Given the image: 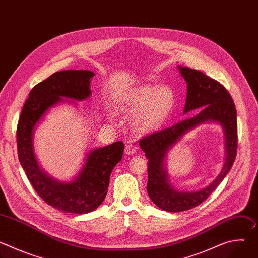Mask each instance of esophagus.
<instances>
[{
  "mask_svg": "<svg viewBox=\"0 0 258 258\" xmlns=\"http://www.w3.org/2000/svg\"><path fill=\"white\" fill-rule=\"evenodd\" d=\"M136 152H137V147L134 146L133 144H127L125 146V153L127 155H134L136 154Z\"/></svg>",
  "mask_w": 258,
  "mask_h": 258,
  "instance_id": "34e87169",
  "label": "esophagus"
}]
</instances>
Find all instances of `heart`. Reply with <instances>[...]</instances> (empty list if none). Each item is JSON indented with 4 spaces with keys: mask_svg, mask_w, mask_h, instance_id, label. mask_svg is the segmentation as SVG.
<instances>
[{
    "mask_svg": "<svg viewBox=\"0 0 258 258\" xmlns=\"http://www.w3.org/2000/svg\"><path fill=\"white\" fill-rule=\"evenodd\" d=\"M173 105L174 95L169 88L151 85L131 89L118 101L120 111L139 113L134 119V127L141 134L157 131L170 115Z\"/></svg>",
    "mask_w": 258,
    "mask_h": 258,
    "instance_id": "heart-1",
    "label": "heart"
}]
</instances>
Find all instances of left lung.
<instances>
[{
	"instance_id": "left-lung-1",
	"label": "left lung",
	"mask_w": 258,
	"mask_h": 258,
	"mask_svg": "<svg viewBox=\"0 0 258 258\" xmlns=\"http://www.w3.org/2000/svg\"><path fill=\"white\" fill-rule=\"evenodd\" d=\"M187 83V99L183 114L193 110L199 112L171 127L157 132L140 141V147L148 159L147 192L152 202L167 212H179L198 206L217 188L231 170L237 155V111L234 101L224 86L201 71L177 66ZM206 122H215L223 127L226 158L220 174L199 191H179L170 183L166 169L167 154L187 133Z\"/></svg>"
}]
</instances>
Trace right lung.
Returning a JSON list of instances; mask_svg holds the SVG:
<instances>
[{"mask_svg":"<svg viewBox=\"0 0 258 258\" xmlns=\"http://www.w3.org/2000/svg\"><path fill=\"white\" fill-rule=\"evenodd\" d=\"M90 70H63L36 85L29 93L17 126L18 158L35 192L49 205L68 213L85 214L97 209L104 201L110 174L122 159L121 141L91 149L83 166L70 180L51 176L39 164L33 148L35 128L50 110L61 103L77 105L91 95Z\"/></svg>","mask_w":258,"mask_h":258,"instance_id":"add662e5","label":"right lung"}]
</instances>
